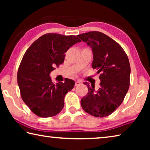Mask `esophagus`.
Segmentation results:
<instances>
[{
  "label": "esophagus",
  "instance_id": "34e87169",
  "mask_svg": "<svg viewBox=\"0 0 150 150\" xmlns=\"http://www.w3.org/2000/svg\"><path fill=\"white\" fill-rule=\"evenodd\" d=\"M81 84V82L80 81H75V86H78Z\"/></svg>",
  "mask_w": 150,
  "mask_h": 150
}]
</instances>
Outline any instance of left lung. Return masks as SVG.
<instances>
[{
  "label": "left lung",
  "mask_w": 150,
  "mask_h": 150,
  "mask_svg": "<svg viewBox=\"0 0 150 150\" xmlns=\"http://www.w3.org/2000/svg\"><path fill=\"white\" fill-rule=\"evenodd\" d=\"M92 48V67L100 73V87L87 83L88 93L81 100L86 112L96 117H105L123 102L130 86V65L128 56L120 44L100 32H88L78 35Z\"/></svg>",
  "instance_id": "8db88e82"
}]
</instances>
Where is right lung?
I'll use <instances>...</instances> for the list:
<instances>
[{
    "label": "right lung",
    "mask_w": 150,
    "mask_h": 150,
    "mask_svg": "<svg viewBox=\"0 0 150 150\" xmlns=\"http://www.w3.org/2000/svg\"><path fill=\"white\" fill-rule=\"evenodd\" d=\"M80 42L75 35L48 33L35 40L24 54L18 71V85L22 100L35 115L52 117L62 111L65 96L75 82L67 79L65 83L54 84L50 74L64 62L69 47Z\"/></svg>",
    "instance_id": "right-lung-1"
}]
</instances>
